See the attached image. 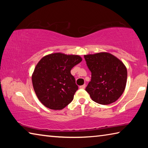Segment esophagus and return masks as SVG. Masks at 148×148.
Here are the masks:
<instances>
[{"label": "esophagus", "instance_id": "1", "mask_svg": "<svg viewBox=\"0 0 148 148\" xmlns=\"http://www.w3.org/2000/svg\"><path fill=\"white\" fill-rule=\"evenodd\" d=\"M86 84H84L83 86H79V88L80 89H85L86 88Z\"/></svg>", "mask_w": 148, "mask_h": 148}]
</instances>
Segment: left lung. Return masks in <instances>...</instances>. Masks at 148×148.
Listing matches in <instances>:
<instances>
[{"label":"left lung","mask_w":148,"mask_h":148,"mask_svg":"<svg viewBox=\"0 0 148 148\" xmlns=\"http://www.w3.org/2000/svg\"><path fill=\"white\" fill-rule=\"evenodd\" d=\"M84 58L91 72V82L86 88L91 99L103 105L116 102L126 86L127 71L125 64L106 52L86 55Z\"/></svg>","instance_id":"left-lung-1"}]
</instances>
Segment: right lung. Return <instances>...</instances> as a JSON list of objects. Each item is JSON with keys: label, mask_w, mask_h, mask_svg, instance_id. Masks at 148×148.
<instances>
[{"label": "right lung", "mask_w": 148, "mask_h": 148, "mask_svg": "<svg viewBox=\"0 0 148 148\" xmlns=\"http://www.w3.org/2000/svg\"><path fill=\"white\" fill-rule=\"evenodd\" d=\"M82 61L79 56L55 53L38 62L32 75V86L45 106L62 110L72 101L78 87L71 71Z\"/></svg>", "instance_id": "add662e5"}]
</instances>
